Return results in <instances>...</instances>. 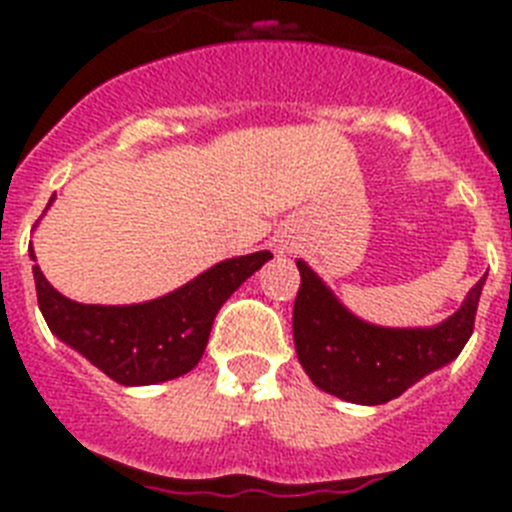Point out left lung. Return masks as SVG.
Segmentation results:
<instances>
[{
  "label": "left lung",
  "instance_id": "8db88e82",
  "mask_svg": "<svg viewBox=\"0 0 512 512\" xmlns=\"http://www.w3.org/2000/svg\"><path fill=\"white\" fill-rule=\"evenodd\" d=\"M297 269L302 277L292 315L297 359L315 387L356 405H384L451 364L472 336L487 279V274L479 279L443 323L387 328L354 315L302 259Z\"/></svg>",
  "mask_w": 512,
  "mask_h": 512
}]
</instances>
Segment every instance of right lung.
I'll list each match as a JSON object with an SVG mask.
<instances>
[{"mask_svg": "<svg viewBox=\"0 0 512 512\" xmlns=\"http://www.w3.org/2000/svg\"><path fill=\"white\" fill-rule=\"evenodd\" d=\"M27 253L38 261L33 246ZM269 259V251L225 259L169 295L135 305L69 300L43 277L38 264L33 277L40 312L53 336L117 384L143 387L182 377L200 364L217 310Z\"/></svg>", "mask_w": 512, "mask_h": 512, "instance_id": "obj_1", "label": "right lung"}]
</instances>
